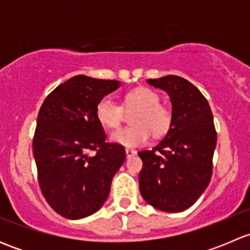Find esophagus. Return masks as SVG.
Masks as SVG:
<instances>
[{
  "label": "esophagus",
  "mask_w": 250,
  "mask_h": 250,
  "mask_svg": "<svg viewBox=\"0 0 250 250\" xmlns=\"http://www.w3.org/2000/svg\"><path fill=\"white\" fill-rule=\"evenodd\" d=\"M137 155V151L133 150V148H125V156H127L128 158L129 157H133V156Z\"/></svg>",
  "instance_id": "esophagus-1"
}]
</instances>
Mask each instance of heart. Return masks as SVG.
<instances>
[{"instance_id":"heart-1","label":"heart","mask_w":250,"mask_h":250,"mask_svg":"<svg viewBox=\"0 0 250 250\" xmlns=\"http://www.w3.org/2000/svg\"><path fill=\"white\" fill-rule=\"evenodd\" d=\"M125 107H137L133 118L135 125L125 127L111 133L110 140L125 147H139L150 139L151 132L160 137L170 127L172 113L168 107L160 104V95L155 90L139 87L125 95ZM98 121L106 128H117L123 117V109L113 98H102L95 107Z\"/></svg>"}]
</instances>
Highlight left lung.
I'll return each instance as SVG.
<instances>
[{
	"mask_svg": "<svg viewBox=\"0 0 250 250\" xmlns=\"http://www.w3.org/2000/svg\"><path fill=\"white\" fill-rule=\"evenodd\" d=\"M165 90L172 104V123L152 150L139 151V188L153 208L179 213L190 208L211 178L216 132L213 113L202 93L188 80L169 76L146 80Z\"/></svg>",
	"mask_w": 250,
	"mask_h": 250,
	"instance_id": "obj_1",
	"label": "left lung"
}]
</instances>
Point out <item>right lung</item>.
Wrapping results in <instances>:
<instances>
[{"label":"right lung","instance_id":"obj_1","mask_svg":"<svg viewBox=\"0 0 250 250\" xmlns=\"http://www.w3.org/2000/svg\"><path fill=\"white\" fill-rule=\"evenodd\" d=\"M120 87V81L78 75L58 85L40 109L32 143L40 188L64 218L78 220L99 210L125 162V147L105 143L95 115L99 100ZM90 149L97 153L88 155Z\"/></svg>","mask_w":250,"mask_h":250}]
</instances>
